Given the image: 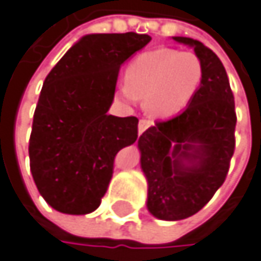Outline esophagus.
I'll list each match as a JSON object with an SVG mask.
<instances>
[{
  "label": "esophagus",
  "mask_w": 261,
  "mask_h": 261,
  "mask_svg": "<svg viewBox=\"0 0 261 261\" xmlns=\"http://www.w3.org/2000/svg\"><path fill=\"white\" fill-rule=\"evenodd\" d=\"M152 125V121H148V119H140L139 121V134H142L146 128H149Z\"/></svg>",
  "instance_id": "esophagus-1"
}]
</instances>
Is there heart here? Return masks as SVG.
Returning <instances> with one entry per match:
<instances>
[{
    "label": "heart",
    "mask_w": 261,
    "mask_h": 261,
    "mask_svg": "<svg viewBox=\"0 0 261 261\" xmlns=\"http://www.w3.org/2000/svg\"><path fill=\"white\" fill-rule=\"evenodd\" d=\"M204 66L193 53L157 48L134 57L125 71V84L118 96L127 102L145 98L143 107L154 118L184 110L198 93Z\"/></svg>",
    "instance_id": "obj_1"
}]
</instances>
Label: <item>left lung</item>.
Listing matches in <instances>:
<instances>
[{
	"instance_id": "obj_1",
	"label": "left lung",
	"mask_w": 261,
	"mask_h": 261,
	"mask_svg": "<svg viewBox=\"0 0 261 261\" xmlns=\"http://www.w3.org/2000/svg\"><path fill=\"white\" fill-rule=\"evenodd\" d=\"M189 45L204 66V80L180 115L157 121L139 137L140 166L148 180L149 213L180 221L198 213L224 184L236 148L234 96L219 57L199 40Z\"/></svg>"
}]
</instances>
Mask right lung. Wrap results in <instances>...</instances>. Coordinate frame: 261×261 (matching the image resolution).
Masks as SVG:
<instances>
[{"instance_id": "1", "label": "right lung", "mask_w": 261, "mask_h": 261, "mask_svg": "<svg viewBox=\"0 0 261 261\" xmlns=\"http://www.w3.org/2000/svg\"><path fill=\"white\" fill-rule=\"evenodd\" d=\"M151 37L137 33L87 34L43 81L28 154L33 180L57 212L96 210L113 175L116 154L136 142V116L109 115L121 65Z\"/></svg>"}]
</instances>
